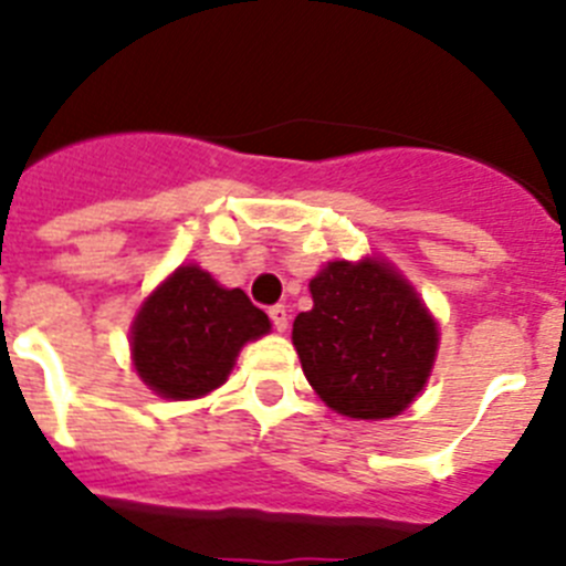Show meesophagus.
Listing matches in <instances>:
<instances>
[{
  "mask_svg": "<svg viewBox=\"0 0 566 566\" xmlns=\"http://www.w3.org/2000/svg\"><path fill=\"white\" fill-rule=\"evenodd\" d=\"M269 317H272V326L277 328V332H286L289 328V308L286 306H272L269 308Z\"/></svg>",
  "mask_w": 566,
  "mask_h": 566,
  "instance_id": "34e87169",
  "label": "esophagus"
}]
</instances>
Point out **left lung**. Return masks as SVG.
<instances>
[{"instance_id": "1", "label": "left lung", "mask_w": 566, "mask_h": 566, "mask_svg": "<svg viewBox=\"0 0 566 566\" xmlns=\"http://www.w3.org/2000/svg\"><path fill=\"white\" fill-rule=\"evenodd\" d=\"M314 306L292 328L317 397L352 419H391L417 399L439 328L413 286L382 260H332L308 283Z\"/></svg>"}]
</instances>
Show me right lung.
<instances>
[{
    "mask_svg": "<svg viewBox=\"0 0 566 566\" xmlns=\"http://www.w3.org/2000/svg\"><path fill=\"white\" fill-rule=\"evenodd\" d=\"M272 323L247 292L223 289L201 266H178L133 323V365L164 399H198L227 382L238 352Z\"/></svg>",
    "mask_w": 566,
    "mask_h": 566,
    "instance_id": "add662e5",
    "label": "right lung"
}]
</instances>
